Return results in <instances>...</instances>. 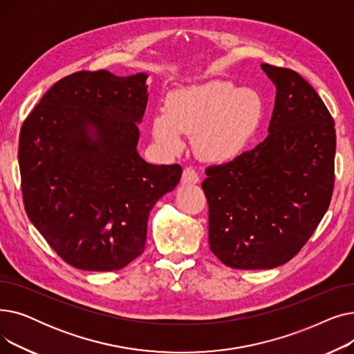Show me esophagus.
Listing matches in <instances>:
<instances>
[{"instance_id":"34e87169","label":"esophagus","mask_w":354,"mask_h":354,"mask_svg":"<svg viewBox=\"0 0 354 354\" xmlns=\"http://www.w3.org/2000/svg\"><path fill=\"white\" fill-rule=\"evenodd\" d=\"M182 182L183 183H198L199 182V176L194 167H191V166L185 167L182 172Z\"/></svg>"}]
</instances>
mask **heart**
Instances as JSON below:
<instances>
[{
  "label": "heart",
  "instance_id": "b5f03b06",
  "mask_svg": "<svg viewBox=\"0 0 354 354\" xmlns=\"http://www.w3.org/2000/svg\"><path fill=\"white\" fill-rule=\"evenodd\" d=\"M264 99L252 88H238L212 80L171 93L165 116L153 120V136L171 149L182 145L180 134L196 136L199 153L227 162L243 153L264 116Z\"/></svg>",
  "mask_w": 354,
  "mask_h": 354
}]
</instances>
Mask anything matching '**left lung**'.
I'll use <instances>...</instances> for the list:
<instances>
[{"instance_id":"left-lung-1","label":"left lung","mask_w":354,"mask_h":354,"mask_svg":"<svg viewBox=\"0 0 354 354\" xmlns=\"http://www.w3.org/2000/svg\"><path fill=\"white\" fill-rule=\"evenodd\" d=\"M268 136L235 159L208 166L209 248L235 270H266L299 254L323 219L334 188L336 129L320 96L297 71L271 64Z\"/></svg>"}]
</instances>
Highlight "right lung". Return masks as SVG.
<instances>
[{
  "instance_id": "obj_1",
  "label": "right lung",
  "mask_w": 354,
  "mask_h": 354,
  "mask_svg": "<svg viewBox=\"0 0 354 354\" xmlns=\"http://www.w3.org/2000/svg\"><path fill=\"white\" fill-rule=\"evenodd\" d=\"M146 79L73 73L48 88L21 126L26 212L77 270L116 271L138 258L149 212L180 179V165H151L136 151Z\"/></svg>"
}]
</instances>
